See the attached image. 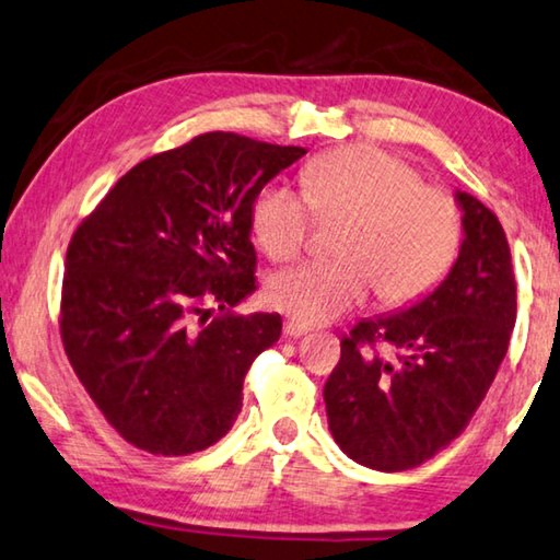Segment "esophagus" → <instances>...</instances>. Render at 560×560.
<instances>
[{"instance_id": "34e87169", "label": "esophagus", "mask_w": 560, "mask_h": 560, "mask_svg": "<svg viewBox=\"0 0 560 560\" xmlns=\"http://www.w3.org/2000/svg\"><path fill=\"white\" fill-rule=\"evenodd\" d=\"M312 329L306 327V324H302V322H294V319H289V322H283V337H289V339H299V337H304V334H308Z\"/></svg>"}]
</instances>
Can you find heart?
Listing matches in <instances>:
<instances>
[{"instance_id":"heart-1","label":"heart","mask_w":560,"mask_h":560,"mask_svg":"<svg viewBox=\"0 0 560 560\" xmlns=\"http://www.w3.org/2000/svg\"><path fill=\"white\" fill-rule=\"evenodd\" d=\"M304 194L269 183L252 208V233L273 261L306 246L314 211L347 215L339 261H302L277 271L266 299L302 324H324L362 306L372 291L389 306L428 296L453 269L463 244L460 208L422 186L420 171L377 145H345L302 171Z\"/></svg>"}]
</instances>
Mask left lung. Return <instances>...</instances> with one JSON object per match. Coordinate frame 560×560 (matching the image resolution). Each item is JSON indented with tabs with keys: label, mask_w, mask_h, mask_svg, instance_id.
Returning a JSON list of instances; mask_svg holds the SVG:
<instances>
[{
	"label": "left lung",
	"mask_w": 560,
	"mask_h": 560,
	"mask_svg": "<svg viewBox=\"0 0 560 560\" xmlns=\"http://www.w3.org/2000/svg\"><path fill=\"white\" fill-rule=\"evenodd\" d=\"M455 200L463 244L453 269L412 306L357 324L324 385L334 442L372 470H410L447 447L508 352L515 277L505 231L475 196L455 190ZM377 343L396 357L374 355Z\"/></svg>",
	"instance_id": "left-lung-1"
}]
</instances>
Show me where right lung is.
I'll return each mask as SVG.
<instances>
[{"instance_id": "1", "label": "right lung", "mask_w": 560, "mask_h": 560, "mask_svg": "<svg viewBox=\"0 0 560 560\" xmlns=\"http://www.w3.org/2000/svg\"><path fill=\"white\" fill-rule=\"evenodd\" d=\"M304 153L206 132L130 168L74 231L62 345L130 445L190 455L236 422L248 366L281 337L279 314L231 312L256 291L252 208Z\"/></svg>"}]
</instances>
